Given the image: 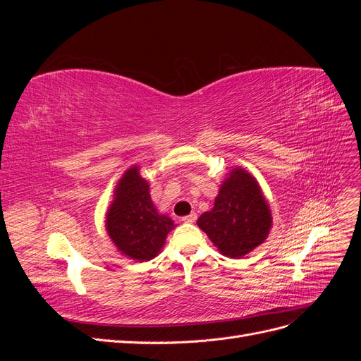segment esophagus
I'll list each match as a JSON object with an SVG mask.
<instances>
[{
  "mask_svg": "<svg viewBox=\"0 0 361 361\" xmlns=\"http://www.w3.org/2000/svg\"><path fill=\"white\" fill-rule=\"evenodd\" d=\"M195 220H197V214H194V212L182 218V221H183V223H194Z\"/></svg>",
  "mask_w": 361,
  "mask_h": 361,
  "instance_id": "obj_1",
  "label": "esophagus"
}]
</instances>
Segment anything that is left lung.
<instances>
[{
    "label": "left lung",
    "instance_id": "1",
    "mask_svg": "<svg viewBox=\"0 0 361 361\" xmlns=\"http://www.w3.org/2000/svg\"><path fill=\"white\" fill-rule=\"evenodd\" d=\"M197 226L221 255L238 259L265 241L272 216L257 180L236 167L221 183L212 211L202 214Z\"/></svg>",
    "mask_w": 361,
    "mask_h": 361
}]
</instances>
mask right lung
<instances>
[{
  "instance_id": "right-lung-1",
  "label": "right lung",
  "mask_w": 361,
  "mask_h": 361,
  "mask_svg": "<svg viewBox=\"0 0 361 361\" xmlns=\"http://www.w3.org/2000/svg\"><path fill=\"white\" fill-rule=\"evenodd\" d=\"M105 227L120 253L138 262L154 259L174 228L170 216L161 215L150 199L149 182L138 167L125 171L114 190Z\"/></svg>"
}]
</instances>
